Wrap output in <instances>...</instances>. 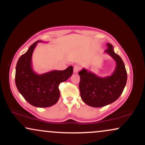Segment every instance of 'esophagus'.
<instances>
[{
  "label": "esophagus",
  "mask_w": 145,
  "mask_h": 145,
  "mask_svg": "<svg viewBox=\"0 0 145 145\" xmlns=\"http://www.w3.org/2000/svg\"><path fill=\"white\" fill-rule=\"evenodd\" d=\"M80 69V66L78 65H76L74 67V73H78Z\"/></svg>",
  "instance_id": "34e87169"
}]
</instances>
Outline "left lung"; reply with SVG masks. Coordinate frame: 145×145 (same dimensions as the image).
<instances>
[{"instance_id":"left-lung-1","label":"left lung","mask_w":145,"mask_h":145,"mask_svg":"<svg viewBox=\"0 0 145 145\" xmlns=\"http://www.w3.org/2000/svg\"><path fill=\"white\" fill-rule=\"evenodd\" d=\"M105 52L114 61L116 65L110 76L100 78L91 71L83 69L79 71L80 77L79 89L82 99L86 104L95 108L103 107L115 101L121 94L127 82V71L123 61L107 44Z\"/></svg>"}]
</instances>
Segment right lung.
Here are the masks:
<instances>
[{
    "instance_id": "add662e5",
    "label": "right lung",
    "mask_w": 145,
    "mask_h": 145,
    "mask_svg": "<svg viewBox=\"0 0 145 145\" xmlns=\"http://www.w3.org/2000/svg\"><path fill=\"white\" fill-rule=\"evenodd\" d=\"M30 46L27 52L18 59L15 81L17 89L30 104L39 108H47L57 102L60 97L59 86L73 74V67L63 71H51L39 75L32 68V54L38 42Z\"/></svg>"
}]
</instances>
